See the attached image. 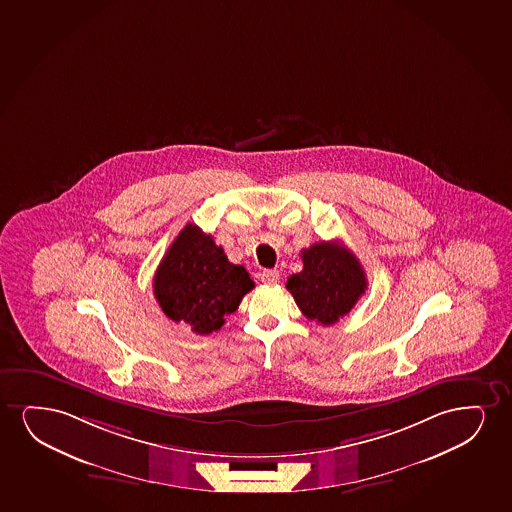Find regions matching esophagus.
Returning a JSON list of instances; mask_svg holds the SVG:
<instances>
[{
	"label": "esophagus",
	"mask_w": 512,
	"mask_h": 512,
	"mask_svg": "<svg viewBox=\"0 0 512 512\" xmlns=\"http://www.w3.org/2000/svg\"><path fill=\"white\" fill-rule=\"evenodd\" d=\"M260 279L267 283V285H276L279 281V271H276V269H266V271L260 273Z\"/></svg>",
	"instance_id": "1"
}]
</instances>
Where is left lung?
I'll use <instances>...</instances> for the list:
<instances>
[{
  "label": "left lung",
  "instance_id": "1",
  "mask_svg": "<svg viewBox=\"0 0 512 512\" xmlns=\"http://www.w3.org/2000/svg\"><path fill=\"white\" fill-rule=\"evenodd\" d=\"M304 269L286 281L302 314L330 326L356 306L366 290L359 260L337 241H321L302 250Z\"/></svg>",
  "mask_w": 512,
  "mask_h": 512
}]
</instances>
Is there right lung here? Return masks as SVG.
Listing matches in <instances>:
<instances>
[{
  "instance_id": "right-lung-1",
  "label": "right lung",
  "mask_w": 512,
  "mask_h": 512,
  "mask_svg": "<svg viewBox=\"0 0 512 512\" xmlns=\"http://www.w3.org/2000/svg\"><path fill=\"white\" fill-rule=\"evenodd\" d=\"M154 297L168 318L198 335L217 332L253 288L243 266L227 260L212 236L187 224L154 274Z\"/></svg>"
}]
</instances>
